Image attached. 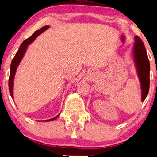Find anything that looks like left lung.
I'll return each mask as SVG.
<instances>
[{"mask_svg": "<svg viewBox=\"0 0 157 157\" xmlns=\"http://www.w3.org/2000/svg\"><path fill=\"white\" fill-rule=\"evenodd\" d=\"M133 56L141 86V99L142 101H144L149 90L150 63L144 43L138 36L135 37Z\"/></svg>", "mask_w": 157, "mask_h": 157, "instance_id": "8db88e82", "label": "left lung"}]
</instances>
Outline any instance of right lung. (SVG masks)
Listing matches in <instances>:
<instances>
[{"label": "right lung", "mask_w": 157, "mask_h": 157, "mask_svg": "<svg viewBox=\"0 0 157 157\" xmlns=\"http://www.w3.org/2000/svg\"><path fill=\"white\" fill-rule=\"evenodd\" d=\"M49 28V26L46 25L45 27H43L39 30L35 31L34 33H33V35L31 37H28L27 39H26L25 40H24L22 43H21L20 47H19V49L18 50V51L16 53L15 56L13 57L12 61H11V68H10V75H9V92H10V95H11V97L13 98V79H14V76H15V73L16 71H17V68L18 67V65L19 64L20 61L21 59H22L24 55H25V51L27 50V46L28 45L30 44V43L34 41V40L36 38V37L38 36L39 35H40L43 32H44L45 30H46L47 29ZM59 116L57 115L56 117H53L51 120H44V121H51V120H54L56 119Z\"/></svg>", "instance_id": "obj_1"}]
</instances>
